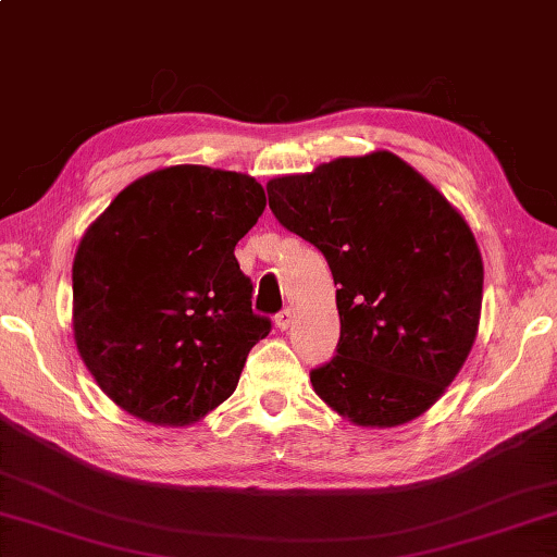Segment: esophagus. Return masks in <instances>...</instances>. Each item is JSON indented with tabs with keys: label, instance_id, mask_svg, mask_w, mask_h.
<instances>
[{
	"label": "esophagus",
	"instance_id": "34e87169",
	"mask_svg": "<svg viewBox=\"0 0 557 557\" xmlns=\"http://www.w3.org/2000/svg\"><path fill=\"white\" fill-rule=\"evenodd\" d=\"M293 324V310L290 308H283L278 314H276V327L278 330H288Z\"/></svg>",
	"mask_w": 557,
	"mask_h": 557
}]
</instances>
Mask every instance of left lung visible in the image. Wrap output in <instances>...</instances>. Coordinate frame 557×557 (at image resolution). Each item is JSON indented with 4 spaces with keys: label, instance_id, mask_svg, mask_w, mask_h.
I'll use <instances>...</instances> for the list:
<instances>
[{
    "label": "left lung",
    "instance_id": "8db88e82",
    "mask_svg": "<svg viewBox=\"0 0 557 557\" xmlns=\"http://www.w3.org/2000/svg\"><path fill=\"white\" fill-rule=\"evenodd\" d=\"M278 223L327 259L339 344L310 371L314 393L354 424L426 412L475 342L482 259L466 220L393 152L339 157L267 184Z\"/></svg>",
    "mask_w": 557,
    "mask_h": 557
}]
</instances>
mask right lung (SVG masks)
<instances>
[{"instance_id":"add662e5","label":"right lung","mask_w":557,"mask_h":557,"mask_svg":"<svg viewBox=\"0 0 557 557\" xmlns=\"http://www.w3.org/2000/svg\"><path fill=\"white\" fill-rule=\"evenodd\" d=\"M264 206L247 174L176 164L125 186L82 237L75 342L128 414L184 426L235 393L249 349L271 332L235 259Z\"/></svg>"}]
</instances>
